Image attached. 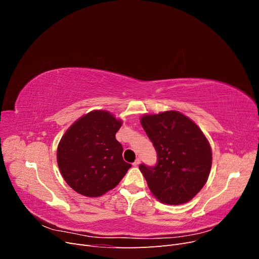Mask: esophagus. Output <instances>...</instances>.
Masks as SVG:
<instances>
[{"label":"esophagus","mask_w":259,"mask_h":259,"mask_svg":"<svg viewBox=\"0 0 259 259\" xmlns=\"http://www.w3.org/2000/svg\"><path fill=\"white\" fill-rule=\"evenodd\" d=\"M139 164H140V159H136V161H135L134 163H133V165H134V166H138Z\"/></svg>","instance_id":"34e87169"}]
</instances>
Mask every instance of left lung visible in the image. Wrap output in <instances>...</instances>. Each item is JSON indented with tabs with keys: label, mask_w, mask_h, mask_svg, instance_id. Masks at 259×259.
Instances as JSON below:
<instances>
[{
	"label": "left lung",
	"mask_w": 259,
	"mask_h": 259,
	"mask_svg": "<svg viewBox=\"0 0 259 259\" xmlns=\"http://www.w3.org/2000/svg\"><path fill=\"white\" fill-rule=\"evenodd\" d=\"M140 123L158 153L155 166L139 165L149 189L164 204L189 202L209 175L211 148L207 138L191 119L175 110L144 114Z\"/></svg>",
	"instance_id": "1"
}]
</instances>
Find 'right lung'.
I'll return each instance as SVG.
<instances>
[{"mask_svg":"<svg viewBox=\"0 0 259 259\" xmlns=\"http://www.w3.org/2000/svg\"><path fill=\"white\" fill-rule=\"evenodd\" d=\"M122 120L106 110L81 116L61 137L57 163L66 183L89 198L105 194L119 185L132 166L123 160L122 145L115 139Z\"/></svg>","mask_w":259,"mask_h":259,"instance_id":"obj_1","label":"right lung"}]
</instances>
